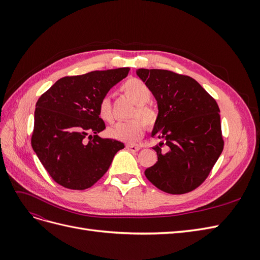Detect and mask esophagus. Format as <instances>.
Returning <instances> with one entry per match:
<instances>
[{"label": "esophagus", "mask_w": 260, "mask_h": 260, "mask_svg": "<svg viewBox=\"0 0 260 260\" xmlns=\"http://www.w3.org/2000/svg\"><path fill=\"white\" fill-rule=\"evenodd\" d=\"M125 148H127L128 151H130V152H139L140 151V146H137V145L128 144L127 146H125Z\"/></svg>", "instance_id": "esophagus-1"}]
</instances>
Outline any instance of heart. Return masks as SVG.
Masks as SVG:
<instances>
[{
  "label": "heart",
  "instance_id": "obj_1",
  "mask_svg": "<svg viewBox=\"0 0 260 260\" xmlns=\"http://www.w3.org/2000/svg\"><path fill=\"white\" fill-rule=\"evenodd\" d=\"M120 91L136 104V108L131 114V118L136 119L113 124L108 129V135L124 142H137L143 137L145 125L148 129H153L158 121V112L151 104H148L153 93L147 84L137 78H130L124 81L120 86ZM99 115L106 122L113 121L112 102L108 96H104L100 101ZM137 117L139 119L137 120Z\"/></svg>",
  "mask_w": 260,
  "mask_h": 260
}]
</instances>
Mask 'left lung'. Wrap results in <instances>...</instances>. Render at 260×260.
I'll return each instance as SVG.
<instances>
[{"instance_id":"8db88e82","label":"left lung","mask_w":260,"mask_h":260,"mask_svg":"<svg viewBox=\"0 0 260 260\" xmlns=\"http://www.w3.org/2000/svg\"><path fill=\"white\" fill-rule=\"evenodd\" d=\"M158 105L152 132L158 160L145 170L147 180L169 194H184L207 179L223 149L219 107L193 78L165 69L137 70ZM167 151L162 152V146Z\"/></svg>"}]
</instances>
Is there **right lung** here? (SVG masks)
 Masks as SVG:
<instances>
[{"instance_id":"add662e5","label":"right lung","mask_w":260,"mask_h":260,"mask_svg":"<svg viewBox=\"0 0 260 260\" xmlns=\"http://www.w3.org/2000/svg\"><path fill=\"white\" fill-rule=\"evenodd\" d=\"M130 68L64 77L39 98L31 145L51 178L70 190H85L105 175L119 141L102 139L99 103Z\"/></svg>"}]
</instances>
